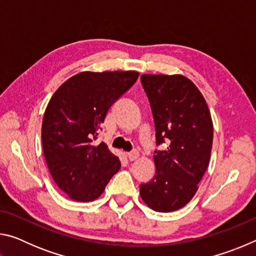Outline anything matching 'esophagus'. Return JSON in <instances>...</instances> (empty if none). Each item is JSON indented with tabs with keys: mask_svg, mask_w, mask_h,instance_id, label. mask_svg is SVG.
Returning <instances> with one entry per match:
<instances>
[{
	"mask_svg": "<svg viewBox=\"0 0 256 256\" xmlns=\"http://www.w3.org/2000/svg\"><path fill=\"white\" fill-rule=\"evenodd\" d=\"M128 158L130 162H134V160H136L138 158V152L136 150H133L131 152L128 154Z\"/></svg>",
	"mask_w": 256,
	"mask_h": 256,
	"instance_id": "esophagus-1",
	"label": "esophagus"
}]
</instances>
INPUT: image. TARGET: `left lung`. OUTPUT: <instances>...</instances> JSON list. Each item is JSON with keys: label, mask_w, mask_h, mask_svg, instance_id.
I'll return each mask as SVG.
<instances>
[{"label": "left lung", "mask_w": 256, "mask_h": 256, "mask_svg": "<svg viewBox=\"0 0 256 256\" xmlns=\"http://www.w3.org/2000/svg\"><path fill=\"white\" fill-rule=\"evenodd\" d=\"M141 84L152 110L156 175L140 185L146 206L158 212L185 206L196 196L209 166L214 124L204 97L192 81L180 74H142Z\"/></svg>", "instance_id": "obj_1"}]
</instances>
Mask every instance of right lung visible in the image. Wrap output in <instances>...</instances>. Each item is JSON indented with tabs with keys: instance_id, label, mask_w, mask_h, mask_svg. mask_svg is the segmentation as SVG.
<instances>
[{
	"instance_id": "1",
	"label": "right lung",
	"mask_w": 256,
	"mask_h": 256,
	"mask_svg": "<svg viewBox=\"0 0 256 256\" xmlns=\"http://www.w3.org/2000/svg\"><path fill=\"white\" fill-rule=\"evenodd\" d=\"M138 76L136 71L81 72L50 98L42 118V150L56 185L72 200H96L120 170L118 157L105 142L94 140L108 110Z\"/></svg>"
}]
</instances>
